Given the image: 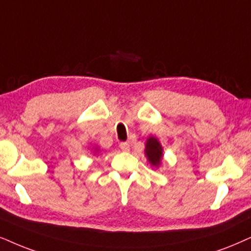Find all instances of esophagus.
Segmentation results:
<instances>
[{
    "instance_id": "34e87169",
    "label": "esophagus",
    "mask_w": 251,
    "mask_h": 251,
    "mask_svg": "<svg viewBox=\"0 0 251 251\" xmlns=\"http://www.w3.org/2000/svg\"><path fill=\"white\" fill-rule=\"evenodd\" d=\"M119 147L123 151H129V144H128V142H120Z\"/></svg>"
}]
</instances>
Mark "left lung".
I'll list each match as a JSON object with an SVG mask.
<instances>
[{
	"mask_svg": "<svg viewBox=\"0 0 251 251\" xmlns=\"http://www.w3.org/2000/svg\"><path fill=\"white\" fill-rule=\"evenodd\" d=\"M146 155H147L149 162L153 166H158L162 160V147H161L160 142L155 138H149L146 144Z\"/></svg>",
	"mask_w": 251,
	"mask_h": 251,
	"instance_id": "obj_1",
	"label": "left lung"
}]
</instances>
